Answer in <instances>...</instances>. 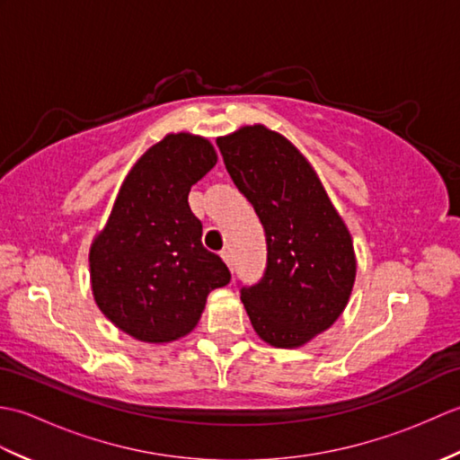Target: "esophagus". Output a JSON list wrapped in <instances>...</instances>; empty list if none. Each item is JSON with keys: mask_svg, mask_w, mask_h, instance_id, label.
<instances>
[{"mask_svg": "<svg viewBox=\"0 0 460 460\" xmlns=\"http://www.w3.org/2000/svg\"><path fill=\"white\" fill-rule=\"evenodd\" d=\"M221 259L225 261V265H227V267L233 270V261H231V252H229V249H223V251H221Z\"/></svg>", "mask_w": 460, "mask_h": 460, "instance_id": "obj_1", "label": "esophagus"}]
</instances>
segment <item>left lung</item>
<instances>
[{
    "mask_svg": "<svg viewBox=\"0 0 460 460\" xmlns=\"http://www.w3.org/2000/svg\"><path fill=\"white\" fill-rule=\"evenodd\" d=\"M233 183L265 229L267 267L241 287L257 334L275 348H296L334 324L356 279L344 221L316 172L295 146L265 126L217 138Z\"/></svg>",
    "mask_w": 460,
    "mask_h": 460,
    "instance_id": "left-lung-1",
    "label": "left lung"
}]
</instances>
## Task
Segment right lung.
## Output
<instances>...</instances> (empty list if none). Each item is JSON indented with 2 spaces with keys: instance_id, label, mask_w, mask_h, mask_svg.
Listing matches in <instances>:
<instances>
[{
  "instance_id": "right-lung-1",
  "label": "right lung",
  "mask_w": 460,
  "mask_h": 460,
  "mask_svg": "<svg viewBox=\"0 0 460 460\" xmlns=\"http://www.w3.org/2000/svg\"><path fill=\"white\" fill-rule=\"evenodd\" d=\"M215 162L213 146L170 134L136 162L111 219L91 249V280L102 314L142 341L188 334L213 288L231 272L201 245V221L190 209L193 183Z\"/></svg>"
}]
</instances>
